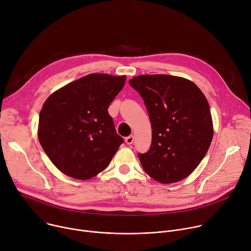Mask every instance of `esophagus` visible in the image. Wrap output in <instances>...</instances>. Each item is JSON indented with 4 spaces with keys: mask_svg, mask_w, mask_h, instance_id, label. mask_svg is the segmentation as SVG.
Instances as JSON below:
<instances>
[{
    "mask_svg": "<svg viewBox=\"0 0 251 251\" xmlns=\"http://www.w3.org/2000/svg\"><path fill=\"white\" fill-rule=\"evenodd\" d=\"M125 142H126V144H127V145H131L132 143L134 142V136H133V135L128 136V137L125 139Z\"/></svg>",
    "mask_w": 251,
    "mask_h": 251,
    "instance_id": "34e87169",
    "label": "esophagus"
}]
</instances>
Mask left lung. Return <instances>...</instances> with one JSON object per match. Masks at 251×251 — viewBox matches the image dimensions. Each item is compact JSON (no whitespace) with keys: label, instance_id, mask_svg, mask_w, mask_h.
Here are the masks:
<instances>
[{"label":"left lung","instance_id":"left-lung-1","mask_svg":"<svg viewBox=\"0 0 251 251\" xmlns=\"http://www.w3.org/2000/svg\"><path fill=\"white\" fill-rule=\"evenodd\" d=\"M129 84L144 100L152 145L138 154L155 181L172 184L190 176L205 156L213 136L208 102L191 80L167 75L133 77Z\"/></svg>","mask_w":251,"mask_h":251}]
</instances>
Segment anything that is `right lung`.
Listing matches in <instances>:
<instances>
[{"instance_id":"1","label":"right lung","mask_w":251,"mask_h":251,"mask_svg":"<svg viewBox=\"0 0 251 251\" xmlns=\"http://www.w3.org/2000/svg\"><path fill=\"white\" fill-rule=\"evenodd\" d=\"M126 77L92 74L53 92L40 113L39 140L63 174L88 180L108 166L123 143L108 107Z\"/></svg>"}]
</instances>
